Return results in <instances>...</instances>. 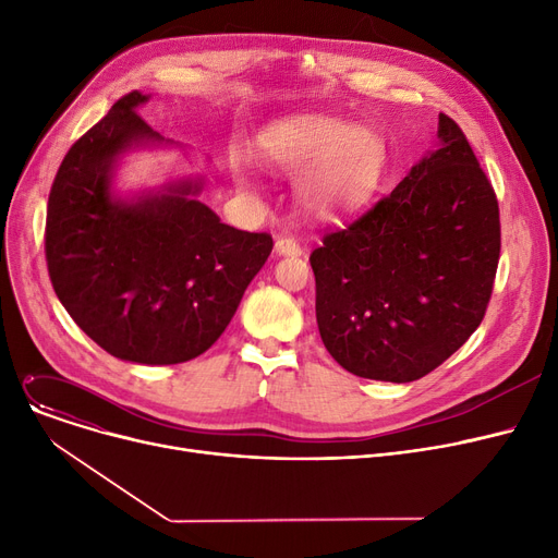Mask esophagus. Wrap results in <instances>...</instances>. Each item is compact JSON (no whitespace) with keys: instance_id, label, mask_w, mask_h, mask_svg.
<instances>
[{"instance_id":"esophagus-1","label":"esophagus","mask_w":558,"mask_h":558,"mask_svg":"<svg viewBox=\"0 0 558 558\" xmlns=\"http://www.w3.org/2000/svg\"><path fill=\"white\" fill-rule=\"evenodd\" d=\"M276 253H278V255H291V257H296V255H301V253H303V248L299 246V242H296V240H291V238H280V240L276 242Z\"/></svg>"}]
</instances>
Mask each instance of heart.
<instances>
[{
    "label": "heart",
    "instance_id": "heart-1",
    "mask_svg": "<svg viewBox=\"0 0 558 558\" xmlns=\"http://www.w3.org/2000/svg\"><path fill=\"white\" fill-rule=\"evenodd\" d=\"M257 156L280 175H299L303 208L316 219L353 215L377 192L385 171V142L368 126L326 112L287 114L257 135ZM246 187L257 175L246 160L234 165Z\"/></svg>",
    "mask_w": 558,
    "mask_h": 558
}]
</instances>
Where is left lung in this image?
Returning a JSON list of instances; mask_svg holds the SVG:
<instances>
[{
    "label": "left lung",
    "mask_w": 558,
    "mask_h": 558,
    "mask_svg": "<svg viewBox=\"0 0 558 558\" xmlns=\"http://www.w3.org/2000/svg\"><path fill=\"white\" fill-rule=\"evenodd\" d=\"M438 144L398 187L310 255L316 324L353 375L414 383L484 318L500 259V210L471 144L438 114Z\"/></svg>",
    "instance_id": "obj_1"
}]
</instances>
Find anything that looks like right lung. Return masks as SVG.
Here are the masks:
<instances>
[{"label": "right lung", "mask_w": 558, "mask_h": 558, "mask_svg": "<svg viewBox=\"0 0 558 558\" xmlns=\"http://www.w3.org/2000/svg\"><path fill=\"white\" fill-rule=\"evenodd\" d=\"M131 93L87 131L53 179L45 253L58 301L117 360L165 366L205 353L271 255L267 232L223 223L198 201L205 175L122 196L117 167L140 149H181L137 114Z\"/></svg>", "instance_id": "1"}]
</instances>
